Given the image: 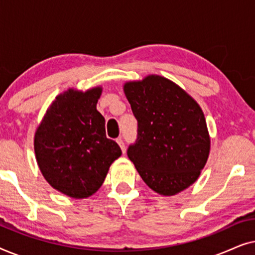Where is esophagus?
Instances as JSON below:
<instances>
[{
    "label": "esophagus",
    "mask_w": 255,
    "mask_h": 255,
    "mask_svg": "<svg viewBox=\"0 0 255 255\" xmlns=\"http://www.w3.org/2000/svg\"><path fill=\"white\" fill-rule=\"evenodd\" d=\"M116 141L118 142V145L121 146V148H122V152L125 153V145H124V141H123V139H122V138L120 137V138H117V140H116Z\"/></svg>",
    "instance_id": "1"
}]
</instances>
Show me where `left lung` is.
I'll list each match as a JSON object with an SVG mask.
<instances>
[{
  "mask_svg": "<svg viewBox=\"0 0 255 255\" xmlns=\"http://www.w3.org/2000/svg\"><path fill=\"white\" fill-rule=\"evenodd\" d=\"M124 92L138 122L128 159L155 193L172 196L186 189L200 176L210 151L203 111L162 76L125 83Z\"/></svg>",
  "mask_w": 255,
  "mask_h": 255,
  "instance_id": "obj_1",
  "label": "left lung"
}]
</instances>
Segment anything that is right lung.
Wrapping results in <instances>:
<instances>
[{"label":"right lung","mask_w":255,"mask_h":255,"mask_svg":"<svg viewBox=\"0 0 255 255\" xmlns=\"http://www.w3.org/2000/svg\"><path fill=\"white\" fill-rule=\"evenodd\" d=\"M101 88L69 89L51 104L34 135V152L45 180L73 198L99 190L111 163L122 155L107 138L106 121L96 109Z\"/></svg>","instance_id":"1"}]
</instances>
